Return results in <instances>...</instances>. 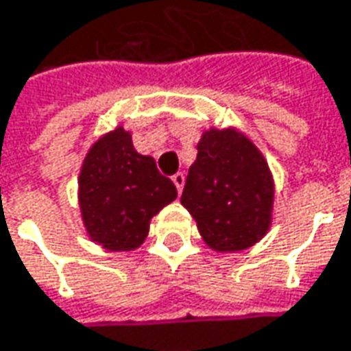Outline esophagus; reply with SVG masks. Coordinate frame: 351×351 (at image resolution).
<instances>
[{
	"instance_id": "1",
	"label": "esophagus",
	"mask_w": 351,
	"mask_h": 351,
	"mask_svg": "<svg viewBox=\"0 0 351 351\" xmlns=\"http://www.w3.org/2000/svg\"><path fill=\"white\" fill-rule=\"evenodd\" d=\"M171 181H173V185L178 187V193L183 191V185H185V176H183L181 171H178V173L171 178Z\"/></svg>"
}]
</instances>
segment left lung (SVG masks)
Listing matches in <instances>:
<instances>
[{"label":"left lung","mask_w":351,"mask_h":351,"mask_svg":"<svg viewBox=\"0 0 351 351\" xmlns=\"http://www.w3.org/2000/svg\"><path fill=\"white\" fill-rule=\"evenodd\" d=\"M181 204L218 253L253 247L272 224L274 180L253 141L234 127L204 131Z\"/></svg>","instance_id":"left-lung-1"}]
</instances>
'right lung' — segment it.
<instances>
[{"instance_id": "1", "label": "right lung", "mask_w": 351, "mask_h": 351, "mask_svg": "<svg viewBox=\"0 0 351 351\" xmlns=\"http://www.w3.org/2000/svg\"><path fill=\"white\" fill-rule=\"evenodd\" d=\"M178 189L152 156L138 154L121 125L86 152L79 173V208L86 236L108 251H133L147 239L152 216Z\"/></svg>"}]
</instances>
